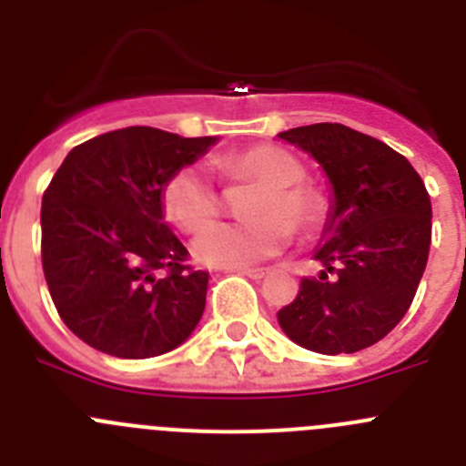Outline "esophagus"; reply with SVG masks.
Returning <instances> with one entry per match:
<instances>
[{
  "label": "esophagus",
  "instance_id": "34e87169",
  "mask_svg": "<svg viewBox=\"0 0 466 466\" xmlns=\"http://www.w3.org/2000/svg\"><path fill=\"white\" fill-rule=\"evenodd\" d=\"M236 273L247 275V278H252V279H263V278H266V270H263V268H238Z\"/></svg>",
  "mask_w": 466,
  "mask_h": 466
}]
</instances>
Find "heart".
<instances>
[{"label": "heart", "instance_id": "1", "mask_svg": "<svg viewBox=\"0 0 466 466\" xmlns=\"http://www.w3.org/2000/svg\"><path fill=\"white\" fill-rule=\"evenodd\" d=\"M230 184H257L240 224H212L193 240V257L209 268H245L275 257L289 245L291 228L310 236L324 224L329 203L319 188L303 184V166L273 144L230 151L214 160ZM167 219L196 233L219 214L221 193L200 166H184L160 193Z\"/></svg>", "mask_w": 466, "mask_h": 466}]
</instances>
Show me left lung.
Segmentation results:
<instances>
[{"mask_svg": "<svg viewBox=\"0 0 466 466\" xmlns=\"http://www.w3.org/2000/svg\"><path fill=\"white\" fill-rule=\"evenodd\" d=\"M284 142L322 166L331 208L312 258L319 278L278 312L300 348L352 355L392 331L413 303L431 242V203L409 160L343 123L284 130Z\"/></svg>", "mask_w": 466, "mask_h": 466, "instance_id": "8db88e82", "label": "left lung"}]
</instances>
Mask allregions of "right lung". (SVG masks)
<instances>
[{
	"instance_id": "1",
	"label": "right lung",
	"mask_w": 466,
	"mask_h": 466,
	"mask_svg": "<svg viewBox=\"0 0 466 466\" xmlns=\"http://www.w3.org/2000/svg\"><path fill=\"white\" fill-rule=\"evenodd\" d=\"M212 144L123 127L74 147L53 175L41 198V263L57 315L90 348L158 357L200 322L209 275L187 266L160 193Z\"/></svg>"
}]
</instances>
